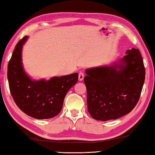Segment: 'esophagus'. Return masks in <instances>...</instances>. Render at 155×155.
<instances>
[{
	"label": "esophagus",
	"mask_w": 155,
	"mask_h": 155,
	"mask_svg": "<svg viewBox=\"0 0 155 155\" xmlns=\"http://www.w3.org/2000/svg\"><path fill=\"white\" fill-rule=\"evenodd\" d=\"M84 78V74L83 72H80L79 74H78V80L80 81H82Z\"/></svg>",
	"instance_id": "34e87169"
}]
</instances>
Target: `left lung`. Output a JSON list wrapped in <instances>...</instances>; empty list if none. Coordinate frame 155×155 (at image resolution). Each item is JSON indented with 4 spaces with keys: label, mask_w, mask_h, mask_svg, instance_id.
Returning a JSON list of instances; mask_svg holds the SVG:
<instances>
[{
    "label": "left lung",
    "mask_w": 155,
    "mask_h": 155,
    "mask_svg": "<svg viewBox=\"0 0 155 155\" xmlns=\"http://www.w3.org/2000/svg\"><path fill=\"white\" fill-rule=\"evenodd\" d=\"M126 53L111 65L85 70L87 110L94 119L119 118L132 111L140 99L146 74L142 57L134 48Z\"/></svg>",
    "instance_id": "1"
}]
</instances>
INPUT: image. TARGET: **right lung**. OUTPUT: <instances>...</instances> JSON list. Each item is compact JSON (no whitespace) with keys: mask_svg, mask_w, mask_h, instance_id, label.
Masks as SVG:
<instances>
[{"mask_svg":"<svg viewBox=\"0 0 155 155\" xmlns=\"http://www.w3.org/2000/svg\"><path fill=\"white\" fill-rule=\"evenodd\" d=\"M28 38L25 36L18 41L9 61L7 78L10 92L25 114L39 120L52 118L61 111L66 94L77 83L78 74L54 77L48 81L31 79L22 62V46Z\"/></svg>","mask_w":155,"mask_h":155,"instance_id":"obj_1","label":"right lung"}]
</instances>
